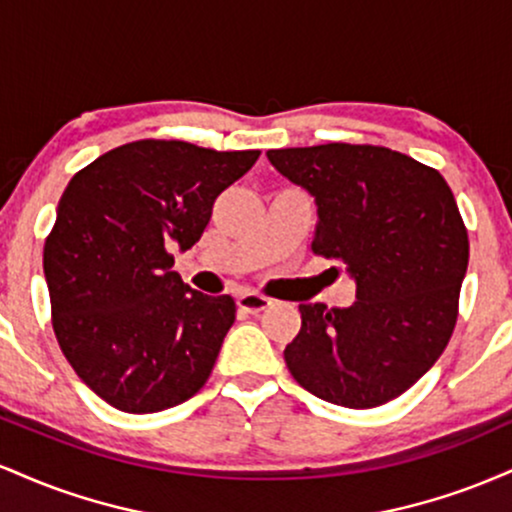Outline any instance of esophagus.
<instances>
[{
  "mask_svg": "<svg viewBox=\"0 0 512 512\" xmlns=\"http://www.w3.org/2000/svg\"><path fill=\"white\" fill-rule=\"evenodd\" d=\"M269 305H272V301L260 296V293H243V296L238 298V308L245 310V313H250V315L262 313V310H267Z\"/></svg>",
  "mask_w": 512,
  "mask_h": 512,
  "instance_id": "34e87169",
  "label": "esophagus"
}]
</instances>
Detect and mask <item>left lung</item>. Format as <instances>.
<instances>
[{"label":"left lung","mask_w":512,"mask_h":512,"mask_svg":"<svg viewBox=\"0 0 512 512\" xmlns=\"http://www.w3.org/2000/svg\"><path fill=\"white\" fill-rule=\"evenodd\" d=\"M267 158L315 199V255L342 260L356 281L349 308L298 305L303 322L286 366L325 402H390L438 361L455 330L469 240L448 182L370 144L272 149Z\"/></svg>","instance_id":"8db88e82"}]
</instances>
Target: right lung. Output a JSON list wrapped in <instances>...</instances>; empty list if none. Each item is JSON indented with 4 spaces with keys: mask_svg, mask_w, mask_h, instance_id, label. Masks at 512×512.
Here are the masks:
<instances>
[{
    "mask_svg": "<svg viewBox=\"0 0 512 512\" xmlns=\"http://www.w3.org/2000/svg\"><path fill=\"white\" fill-rule=\"evenodd\" d=\"M257 158L142 139L69 180L43 252L52 327L76 375L110 407L151 414L207 383L236 303L192 291L170 248L202 238L214 199Z\"/></svg>",
    "mask_w": 512,
    "mask_h": 512,
    "instance_id": "obj_1",
    "label": "right lung"
}]
</instances>
